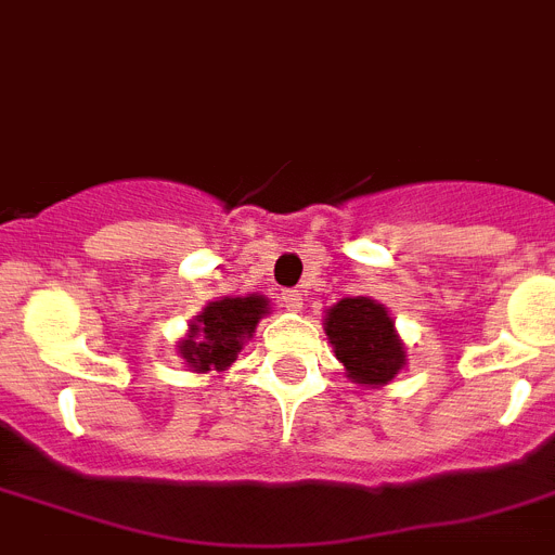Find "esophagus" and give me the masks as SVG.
I'll use <instances>...</instances> for the list:
<instances>
[{"label": "esophagus", "instance_id": "1", "mask_svg": "<svg viewBox=\"0 0 555 555\" xmlns=\"http://www.w3.org/2000/svg\"><path fill=\"white\" fill-rule=\"evenodd\" d=\"M282 305L287 307L291 312H298V310H301V305H305V293H301V291H284L282 293Z\"/></svg>", "mask_w": 555, "mask_h": 555}]
</instances>
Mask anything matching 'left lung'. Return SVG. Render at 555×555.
I'll use <instances>...</instances> for the list:
<instances>
[{"label":"left lung","instance_id":"left-lung-1","mask_svg":"<svg viewBox=\"0 0 555 555\" xmlns=\"http://www.w3.org/2000/svg\"><path fill=\"white\" fill-rule=\"evenodd\" d=\"M324 321L335 358L354 383L377 388L397 377L408 354L383 305L365 296L340 298Z\"/></svg>","mask_w":555,"mask_h":555}]
</instances>
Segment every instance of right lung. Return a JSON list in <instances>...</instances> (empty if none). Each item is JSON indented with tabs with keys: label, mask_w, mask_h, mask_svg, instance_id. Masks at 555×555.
Masks as SVG:
<instances>
[{
	"label": "right lung",
	"mask_w": 555,
	"mask_h": 555,
	"mask_svg": "<svg viewBox=\"0 0 555 555\" xmlns=\"http://www.w3.org/2000/svg\"><path fill=\"white\" fill-rule=\"evenodd\" d=\"M271 310L264 296H223L218 301H209L201 315L192 318L190 332L178 344V354L184 358L197 374L209 371H225L237 360L240 349L248 337H254L259 318Z\"/></svg>",
	"instance_id": "1"
}]
</instances>
